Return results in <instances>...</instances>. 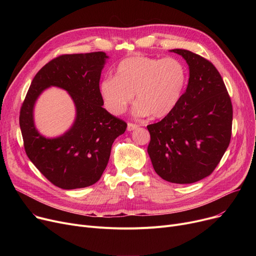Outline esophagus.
Instances as JSON below:
<instances>
[{
  "mask_svg": "<svg viewBox=\"0 0 256 256\" xmlns=\"http://www.w3.org/2000/svg\"><path fill=\"white\" fill-rule=\"evenodd\" d=\"M139 128V126L138 124H128V130H130V132H132V130H136V128Z\"/></svg>",
  "mask_w": 256,
  "mask_h": 256,
  "instance_id": "obj_1",
  "label": "esophagus"
}]
</instances>
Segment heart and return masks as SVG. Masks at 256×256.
<instances>
[{"label":"heart","instance_id":"b5f03b06","mask_svg":"<svg viewBox=\"0 0 256 256\" xmlns=\"http://www.w3.org/2000/svg\"><path fill=\"white\" fill-rule=\"evenodd\" d=\"M186 80L184 65L176 58L134 56L121 61L115 76H106L100 92L108 111L124 113L136 93L134 114L167 116L178 104Z\"/></svg>","mask_w":256,"mask_h":256}]
</instances>
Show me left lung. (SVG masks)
I'll return each mask as SVG.
<instances>
[{
  "instance_id": "8db88e82",
  "label": "left lung",
  "mask_w": 256,
  "mask_h": 256,
  "mask_svg": "<svg viewBox=\"0 0 256 256\" xmlns=\"http://www.w3.org/2000/svg\"><path fill=\"white\" fill-rule=\"evenodd\" d=\"M189 65L186 89L173 111L147 126V152L154 171L173 184H192L214 170L232 138V104L221 74L212 62L176 48Z\"/></svg>"
}]
</instances>
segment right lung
Segmentation results:
<instances>
[{
	"label": "right lung",
	"instance_id": "obj_1",
	"mask_svg": "<svg viewBox=\"0 0 256 256\" xmlns=\"http://www.w3.org/2000/svg\"><path fill=\"white\" fill-rule=\"evenodd\" d=\"M104 52L62 55L50 61L34 76L22 102L20 126L26 156L52 184L64 190L96 184L109 162L114 140L128 124L102 108L100 92ZM66 90L77 115L62 136L46 138L34 128L32 110L38 96L48 86Z\"/></svg>",
	"mask_w": 256,
	"mask_h": 256
}]
</instances>
